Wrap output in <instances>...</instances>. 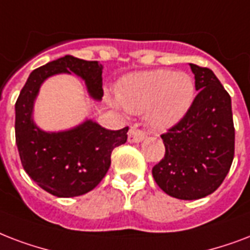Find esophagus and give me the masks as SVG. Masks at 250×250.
<instances>
[{
    "label": "esophagus",
    "mask_w": 250,
    "mask_h": 250,
    "mask_svg": "<svg viewBox=\"0 0 250 250\" xmlns=\"http://www.w3.org/2000/svg\"><path fill=\"white\" fill-rule=\"evenodd\" d=\"M145 138H146V133L143 130H141V129H137V127H131L130 130H129V134H127L129 142L133 143L142 142Z\"/></svg>",
    "instance_id": "1"
}]
</instances>
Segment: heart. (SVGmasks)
<instances>
[{
	"label": "heart",
	"instance_id": "heart-1",
	"mask_svg": "<svg viewBox=\"0 0 250 250\" xmlns=\"http://www.w3.org/2000/svg\"><path fill=\"white\" fill-rule=\"evenodd\" d=\"M194 92L189 75L159 69L126 77L117 88V100L131 113L146 112L148 123L156 129H166L189 111Z\"/></svg>",
	"mask_w": 250,
	"mask_h": 250
}]
</instances>
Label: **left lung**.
<instances>
[{
    "instance_id": "8db88e82",
    "label": "left lung",
    "mask_w": 250,
    "mask_h": 250,
    "mask_svg": "<svg viewBox=\"0 0 250 250\" xmlns=\"http://www.w3.org/2000/svg\"><path fill=\"white\" fill-rule=\"evenodd\" d=\"M195 90L189 111L162 134L166 154L152 168L164 193L199 199L220 187L235 155L231 96L208 67L190 63Z\"/></svg>"
}]
</instances>
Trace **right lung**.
Returning a JSON list of instances; mask_svg holds the SVG:
<instances>
[{
    "label": "right lung",
    "instance_id": "obj_1",
    "mask_svg": "<svg viewBox=\"0 0 250 250\" xmlns=\"http://www.w3.org/2000/svg\"><path fill=\"white\" fill-rule=\"evenodd\" d=\"M60 73H74L92 98L103 96V66L98 61L65 56L35 69L15 103V142L27 175L48 193L69 198L86 194L104 179L112 151L126 142L129 127L108 130L87 120L66 131L39 129L32 120L35 99L42 83Z\"/></svg>",
    "mask_w": 250,
    "mask_h": 250
}]
</instances>
